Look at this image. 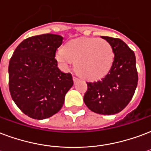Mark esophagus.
Wrapping results in <instances>:
<instances>
[{
  "instance_id": "34e87169",
  "label": "esophagus",
  "mask_w": 151,
  "mask_h": 151,
  "mask_svg": "<svg viewBox=\"0 0 151 151\" xmlns=\"http://www.w3.org/2000/svg\"><path fill=\"white\" fill-rule=\"evenodd\" d=\"M80 80V79L78 78V77H76V76H73V81H74V83H77L78 81Z\"/></svg>"
}]
</instances>
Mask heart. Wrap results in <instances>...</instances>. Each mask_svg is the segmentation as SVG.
Listing matches in <instances>:
<instances>
[{
	"label": "heart",
	"instance_id": "heart-1",
	"mask_svg": "<svg viewBox=\"0 0 151 151\" xmlns=\"http://www.w3.org/2000/svg\"><path fill=\"white\" fill-rule=\"evenodd\" d=\"M114 51L106 40L80 38L70 40L55 55L64 68L76 62L77 71L88 80H98L106 76L114 62Z\"/></svg>",
	"mask_w": 151,
	"mask_h": 151
}]
</instances>
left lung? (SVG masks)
<instances>
[{
  "instance_id": "8db88e82",
  "label": "left lung",
  "mask_w": 151,
  "mask_h": 151,
  "mask_svg": "<svg viewBox=\"0 0 151 151\" xmlns=\"http://www.w3.org/2000/svg\"><path fill=\"white\" fill-rule=\"evenodd\" d=\"M111 45L114 62L100 80L88 82L83 96L86 106L97 114L110 115L123 111L133 97L138 84L135 55L122 40L101 37Z\"/></svg>"
}]
</instances>
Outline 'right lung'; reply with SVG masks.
Wrapping results in <instances>:
<instances>
[{"instance_id": "add662e5", "label": "right lung", "mask_w": 151, "mask_h": 151, "mask_svg": "<svg viewBox=\"0 0 151 151\" xmlns=\"http://www.w3.org/2000/svg\"><path fill=\"white\" fill-rule=\"evenodd\" d=\"M63 40L50 33L29 37L18 45L10 59L9 85L12 100L35 119L56 114L73 85L71 75L61 71L55 59Z\"/></svg>"}]
</instances>
